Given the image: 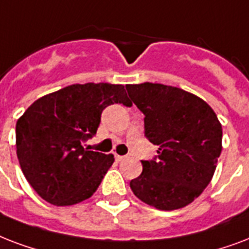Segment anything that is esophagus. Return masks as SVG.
I'll return each instance as SVG.
<instances>
[{
    "label": "esophagus",
    "mask_w": 249,
    "mask_h": 249,
    "mask_svg": "<svg viewBox=\"0 0 249 249\" xmlns=\"http://www.w3.org/2000/svg\"><path fill=\"white\" fill-rule=\"evenodd\" d=\"M126 159V156H119V155H115V160L117 161H123V160Z\"/></svg>",
    "instance_id": "obj_1"
}]
</instances>
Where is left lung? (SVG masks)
<instances>
[{
    "instance_id": "8db88e82",
    "label": "left lung",
    "mask_w": 249,
    "mask_h": 249,
    "mask_svg": "<svg viewBox=\"0 0 249 249\" xmlns=\"http://www.w3.org/2000/svg\"><path fill=\"white\" fill-rule=\"evenodd\" d=\"M131 101L144 114V134L157 156L142 160L130 187L160 211H174L198 197L213 178L222 151V126L197 96L159 83L127 84Z\"/></svg>"
}]
</instances>
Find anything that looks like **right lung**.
<instances>
[{"mask_svg":"<svg viewBox=\"0 0 249 249\" xmlns=\"http://www.w3.org/2000/svg\"><path fill=\"white\" fill-rule=\"evenodd\" d=\"M113 104L131 105L122 84H72L36 100L15 127L19 165L48 203L74 205L96 192L114 156L89 151L101 113Z\"/></svg>","mask_w":249,"mask_h":249,"instance_id":"right-lung-1","label":"right lung"}]
</instances>
